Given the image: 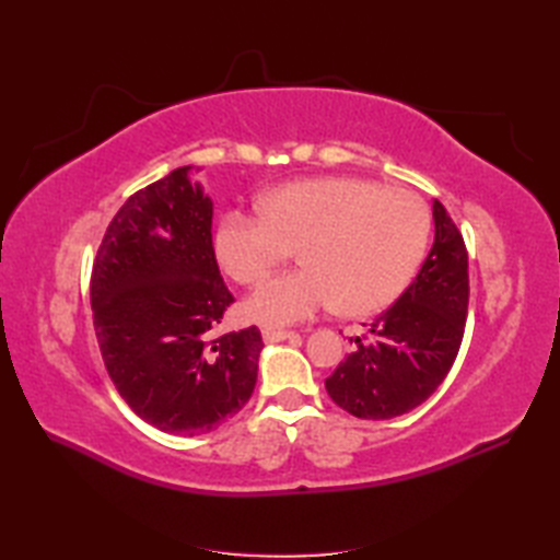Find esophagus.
Returning a JSON list of instances; mask_svg holds the SVG:
<instances>
[{
    "label": "esophagus",
    "instance_id": "esophagus-1",
    "mask_svg": "<svg viewBox=\"0 0 560 560\" xmlns=\"http://www.w3.org/2000/svg\"><path fill=\"white\" fill-rule=\"evenodd\" d=\"M261 336H264L266 343H278V341H287V338H292L296 334L294 331H284V329H270V327H266V329H261Z\"/></svg>",
    "mask_w": 560,
    "mask_h": 560
}]
</instances>
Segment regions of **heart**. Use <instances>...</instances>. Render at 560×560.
I'll return each mask as SVG.
<instances>
[{
    "label": "heart",
    "mask_w": 560,
    "mask_h": 560,
    "mask_svg": "<svg viewBox=\"0 0 560 560\" xmlns=\"http://www.w3.org/2000/svg\"><path fill=\"white\" fill-rule=\"evenodd\" d=\"M259 208L222 219L217 257L235 282L257 284L299 249L303 268L243 303V315L266 327L308 319L334 301L346 315L387 308L413 282L432 233L420 196L358 177L284 184Z\"/></svg>",
    "instance_id": "1"
}]
</instances>
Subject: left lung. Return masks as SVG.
<instances>
[{
  "label": "left lung",
  "mask_w": 560,
  "mask_h": 560,
  "mask_svg": "<svg viewBox=\"0 0 560 560\" xmlns=\"http://www.w3.org/2000/svg\"><path fill=\"white\" fill-rule=\"evenodd\" d=\"M434 245L406 292L354 338V352L325 381L343 411L364 420L409 413L442 385L463 343L469 276L460 231L432 202ZM352 341V338H350Z\"/></svg>",
  "instance_id": "1"
}]
</instances>
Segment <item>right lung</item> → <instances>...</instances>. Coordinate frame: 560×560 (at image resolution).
Here are the masks:
<instances>
[{
  "instance_id": "add662e5",
  "label": "right lung",
  "mask_w": 560,
  "mask_h": 560,
  "mask_svg": "<svg viewBox=\"0 0 560 560\" xmlns=\"http://www.w3.org/2000/svg\"><path fill=\"white\" fill-rule=\"evenodd\" d=\"M231 303L191 165L132 194L97 249L91 306L109 378L149 425L206 434L249 401L264 341L257 327L214 334Z\"/></svg>"
}]
</instances>
